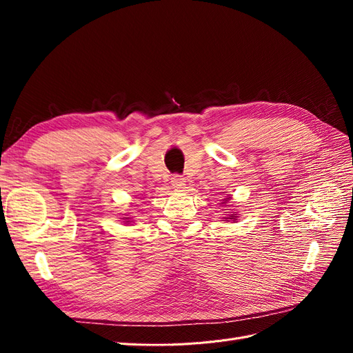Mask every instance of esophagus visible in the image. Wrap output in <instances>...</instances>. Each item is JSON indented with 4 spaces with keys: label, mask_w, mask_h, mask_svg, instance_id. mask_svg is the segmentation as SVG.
Returning a JSON list of instances; mask_svg holds the SVG:
<instances>
[{
    "label": "esophagus",
    "mask_w": 353,
    "mask_h": 353,
    "mask_svg": "<svg viewBox=\"0 0 353 353\" xmlns=\"http://www.w3.org/2000/svg\"><path fill=\"white\" fill-rule=\"evenodd\" d=\"M170 183H172V187L176 190H183L185 187V179L181 175H175L172 179H170Z\"/></svg>",
    "instance_id": "34e87169"
}]
</instances>
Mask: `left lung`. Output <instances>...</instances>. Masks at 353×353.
Listing matches in <instances>:
<instances>
[{
  "label": "left lung",
  "instance_id": "obj_1",
  "mask_svg": "<svg viewBox=\"0 0 353 353\" xmlns=\"http://www.w3.org/2000/svg\"><path fill=\"white\" fill-rule=\"evenodd\" d=\"M230 200V197H227V199H223V203L225 201H228ZM225 221H237V216H236V213H231V215H228V216H225L223 218Z\"/></svg>",
  "mask_w": 353,
  "mask_h": 353
}]
</instances>
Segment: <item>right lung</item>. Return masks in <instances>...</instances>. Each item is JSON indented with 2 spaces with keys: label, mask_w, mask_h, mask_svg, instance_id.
<instances>
[{
  "label": "right lung",
  "mask_w": 353,
  "mask_h": 353,
  "mask_svg": "<svg viewBox=\"0 0 353 353\" xmlns=\"http://www.w3.org/2000/svg\"><path fill=\"white\" fill-rule=\"evenodd\" d=\"M122 219H125V222H130V218H122Z\"/></svg>",
  "instance_id": "1"
}]
</instances>
